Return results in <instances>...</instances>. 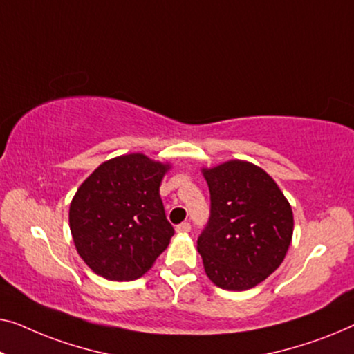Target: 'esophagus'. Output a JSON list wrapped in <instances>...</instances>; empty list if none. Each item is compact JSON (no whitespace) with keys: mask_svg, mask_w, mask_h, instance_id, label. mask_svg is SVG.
Wrapping results in <instances>:
<instances>
[{"mask_svg":"<svg viewBox=\"0 0 354 354\" xmlns=\"http://www.w3.org/2000/svg\"><path fill=\"white\" fill-rule=\"evenodd\" d=\"M189 231H191V225L189 223H181V225L176 226V232L179 234H186Z\"/></svg>","mask_w":354,"mask_h":354,"instance_id":"esophagus-1","label":"esophagus"}]
</instances>
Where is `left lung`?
Instances as JSON below:
<instances>
[{
	"instance_id": "1",
	"label": "left lung",
	"mask_w": 354,
	"mask_h": 354,
	"mask_svg": "<svg viewBox=\"0 0 354 354\" xmlns=\"http://www.w3.org/2000/svg\"><path fill=\"white\" fill-rule=\"evenodd\" d=\"M210 218L197 239L207 276L225 290H247L272 274L293 234L290 203L265 170L243 160L203 168Z\"/></svg>"
}]
</instances>
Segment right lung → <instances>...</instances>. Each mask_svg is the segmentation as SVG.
<instances>
[{
  "label": "right lung",
  "mask_w": 354,
  "mask_h": 354,
  "mask_svg": "<svg viewBox=\"0 0 354 354\" xmlns=\"http://www.w3.org/2000/svg\"><path fill=\"white\" fill-rule=\"evenodd\" d=\"M168 163L128 153L99 165L73 197L68 223L78 255L109 281H134L151 270L175 229L160 198Z\"/></svg>",
  "instance_id": "obj_1"
}]
</instances>
